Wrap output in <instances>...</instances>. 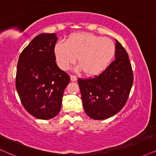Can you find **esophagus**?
Segmentation results:
<instances>
[{"label": "esophagus", "instance_id": "1", "mask_svg": "<svg viewBox=\"0 0 156 156\" xmlns=\"http://www.w3.org/2000/svg\"><path fill=\"white\" fill-rule=\"evenodd\" d=\"M70 78V80H71V81H73V82L76 81V80H77V77L76 76H73V75H71Z\"/></svg>", "mask_w": 156, "mask_h": 156}]
</instances>
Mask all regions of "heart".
<instances>
[{"label":"heart","instance_id":"heart-1","mask_svg":"<svg viewBox=\"0 0 156 156\" xmlns=\"http://www.w3.org/2000/svg\"><path fill=\"white\" fill-rule=\"evenodd\" d=\"M115 44L110 38L86 32L70 34L66 43L54 47V56L58 67L66 70L76 62V71L83 70L88 76H96L104 71L115 54Z\"/></svg>","mask_w":156,"mask_h":156}]
</instances>
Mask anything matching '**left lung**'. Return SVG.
<instances>
[{
    "label": "left lung",
    "mask_w": 156,
    "mask_h": 156,
    "mask_svg": "<svg viewBox=\"0 0 156 156\" xmlns=\"http://www.w3.org/2000/svg\"><path fill=\"white\" fill-rule=\"evenodd\" d=\"M115 61L99 76L78 80L84 111L94 120H104L125 105L133 83L128 55L115 40Z\"/></svg>",
    "instance_id": "left-lung-1"
}]
</instances>
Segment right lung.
Here are the masks:
<instances>
[{"label":"right lung","instance_id":"right-lung-1","mask_svg":"<svg viewBox=\"0 0 156 156\" xmlns=\"http://www.w3.org/2000/svg\"><path fill=\"white\" fill-rule=\"evenodd\" d=\"M55 33L35 37L20 53L16 86L20 101L30 115L41 120L51 119L61 111L62 99L70 76L58 67L54 47Z\"/></svg>","mask_w":156,"mask_h":156}]
</instances>
